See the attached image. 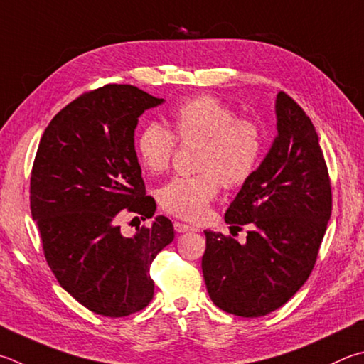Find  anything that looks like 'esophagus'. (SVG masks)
Wrapping results in <instances>:
<instances>
[{
  "mask_svg": "<svg viewBox=\"0 0 364 364\" xmlns=\"http://www.w3.org/2000/svg\"><path fill=\"white\" fill-rule=\"evenodd\" d=\"M173 228L178 234H184V232H191V230H196L194 228H191L189 224H184V223H180V221H175Z\"/></svg>",
  "mask_w": 364,
  "mask_h": 364,
  "instance_id": "1",
  "label": "esophagus"
}]
</instances>
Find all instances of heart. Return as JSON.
<instances>
[{
    "label": "heart",
    "mask_w": 364,
    "mask_h": 364,
    "mask_svg": "<svg viewBox=\"0 0 364 364\" xmlns=\"http://www.w3.org/2000/svg\"><path fill=\"white\" fill-rule=\"evenodd\" d=\"M170 124L181 143H199L194 176H176L159 193L167 213L197 221L224 186L235 188L248 181L257 168L264 149L261 125L240 119L235 111L213 95L188 98L170 111ZM175 137L161 124L151 122L135 140L136 157L151 173L168 168L175 154Z\"/></svg>",
    "instance_id": "1"
}]
</instances>
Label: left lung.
<instances>
[{
	"label": "left lung",
	"instance_id": "8db88e82",
	"mask_svg": "<svg viewBox=\"0 0 364 364\" xmlns=\"http://www.w3.org/2000/svg\"><path fill=\"white\" fill-rule=\"evenodd\" d=\"M275 116L272 146L224 216L232 228L248 224L247 242L205 230L210 299L247 318L274 312L306 283L331 216V183L312 121L285 92L275 98Z\"/></svg>",
	"mask_w": 364,
	"mask_h": 364
}]
</instances>
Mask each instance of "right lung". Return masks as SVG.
Wrapping results in <instances>:
<instances>
[{
	"mask_svg": "<svg viewBox=\"0 0 364 364\" xmlns=\"http://www.w3.org/2000/svg\"><path fill=\"white\" fill-rule=\"evenodd\" d=\"M162 103L127 84L84 94L52 119L33 164L30 207L46 261L65 291L111 318L148 306L151 262L175 239L162 215L132 237L119 226L125 213H156L134 136L138 117Z\"/></svg>",
	"mask_w": 364,
	"mask_h": 364,
	"instance_id": "obj_1",
	"label": "right lung"
}]
</instances>
